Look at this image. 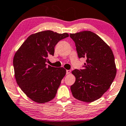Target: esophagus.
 I'll return each instance as SVG.
<instances>
[{"mask_svg":"<svg viewBox=\"0 0 126 126\" xmlns=\"http://www.w3.org/2000/svg\"><path fill=\"white\" fill-rule=\"evenodd\" d=\"M70 72H71V70H66V74H67V75L70 74Z\"/></svg>","mask_w":126,"mask_h":126,"instance_id":"1","label":"esophagus"}]
</instances>
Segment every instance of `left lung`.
<instances>
[{"mask_svg": "<svg viewBox=\"0 0 126 126\" xmlns=\"http://www.w3.org/2000/svg\"><path fill=\"white\" fill-rule=\"evenodd\" d=\"M79 58H85L83 69L72 72L76 78L70 86L73 97L89 102L99 99L110 87L117 73L110 47L98 35L89 31L70 34Z\"/></svg>", "mask_w": 126, "mask_h": 126, "instance_id": "obj_1", "label": "left lung"}]
</instances>
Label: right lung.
I'll use <instances>...</instances> for the list:
<instances>
[{"mask_svg":"<svg viewBox=\"0 0 126 126\" xmlns=\"http://www.w3.org/2000/svg\"><path fill=\"white\" fill-rule=\"evenodd\" d=\"M69 37L47 30L31 34L16 52L13 60L17 83L33 101L45 103L53 99L66 73L63 67L47 66L60 40Z\"/></svg>","mask_w":126,"mask_h":126,"instance_id":"1","label":"right lung"}]
</instances>
